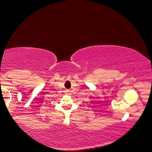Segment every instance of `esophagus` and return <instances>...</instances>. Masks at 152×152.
<instances>
[{
  "instance_id": "1",
  "label": "esophagus",
  "mask_w": 152,
  "mask_h": 152,
  "mask_svg": "<svg viewBox=\"0 0 152 152\" xmlns=\"http://www.w3.org/2000/svg\"><path fill=\"white\" fill-rule=\"evenodd\" d=\"M67 92H68V91H67Z\"/></svg>"
}]
</instances>
